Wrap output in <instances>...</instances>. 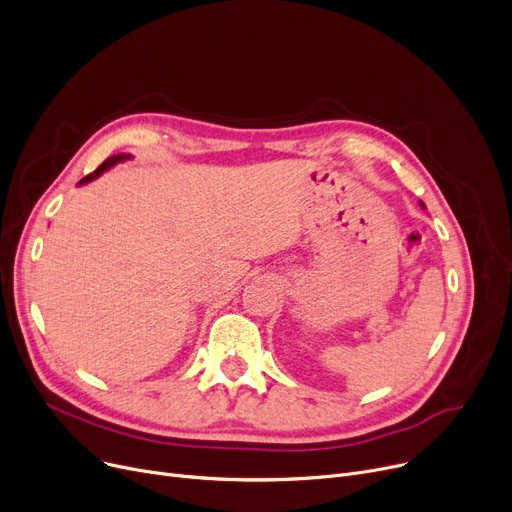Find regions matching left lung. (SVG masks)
Segmentation results:
<instances>
[{
	"label": "left lung",
	"mask_w": 512,
	"mask_h": 512,
	"mask_svg": "<svg viewBox=\"0 0 512 512\" xmlns=\"http://www.w3.org/2000/svg\"><path fill=\"white\" fill-rule=\"evenodd\" d=\"M419 205H421V207H423V209H425V203H423V201H419Z\"/></svg>",
	"instance_id": "left-lung-1"
}]
</instances>
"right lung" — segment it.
Here are the masks:
<instances>
[{
    "label": "right lung",
    "mask_w": 512,
    "mask_h": 512,
    "mask_svg": "<svg viewBox=\"0 0 512 512\" xmlns=\"http://www.w3.org/2000/svg\"><path fill=\"white\" fill-rule=\"evenodd\" d=\"M126 159H132V155L130 153H118V155H112V157H107L103 164L93 172V174H89V176H85L83 180L78 182V186L80 184H87V182H91V180H95V178H99L103 172H107L110 168H114L116 164H122V161H126Z\"/></svg>",
    "instance_id": "1"
}]
</instances>
